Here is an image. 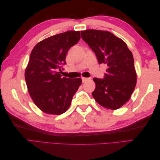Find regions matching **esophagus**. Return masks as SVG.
<instances>
[{"instance_id":"esophagus-1","label":"esophagus","mask_w":160,"mask_h":160,"mask_svg":"<svg viewBox=\"0 0 160 160\" xmlns=\"http://www.w3.org/2000/svg\"><path fill=\"white\" fill-rule=\"evenodd\" d=\"M81 79H82V82H83V83H85V82H86L87 81L89 80V78H85V77H82Z\"/></svg>"}]
</instances>
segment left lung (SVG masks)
Listing matches in <instances>:
<instances>
[{"label": "left lung", "instance_id": "left-lung-1", "mask_svg": "<svg viewBox=\"0 0 160 160\" xmlns=\"http://www.w3.org/2000/svg\"><path fill=\"white\" fill-rule=\"evenodd\" d=\"M81 35L95 52L99 63L108 67L103 79H93L96 88L92 95L105 108H121L129 99L136 85L132 52L126 43L110 32L88 29L81 31Z\"/></svg>", "mask_w": 160, "mask_h": 160}]
</instances>
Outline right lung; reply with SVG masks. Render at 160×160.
<instances>
[{
    "label": "right lung",
    "instance_id": "add662e5",
    "mask_svg": "<svg viewBox=\"0 0 160 160\" xmlns=\"http://www.w3.org/2000/svg\"><path fill=\"white\" fill-rule=\"evenodd\" d=\"M80 37L79 31H67L48 37L33 48L25 70V80L32 101L43 112L65 113L82 83L80 78H61L59 72L66 64L67 52Z\"/></svg>",
    "mask_w": 160,
    "mask_h": 160
}]
</instances>
